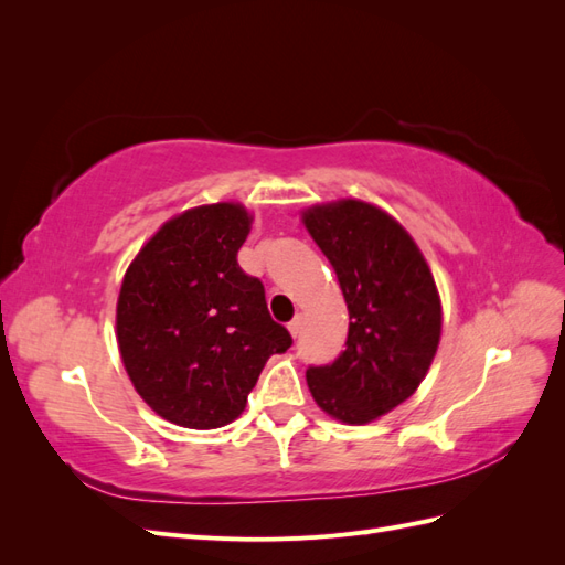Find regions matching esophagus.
<instances>
[{
	"label": "esophagus",
	"mask_w": 565,
	"mask_h": 565,
	"mask_svg": "<svg viewBox=\"0 0 565 565\" xmlns=\"http://www.w3.org/2000/svg\"><path fill=\"white\" fill-rule=\"evenodd\" d=\"M301 324H303V316H295V318H292V322L287 324L289 332H292V337H297V334L301 332Z\"/></svg>",
	"instance_id": "obj_1"
}]
</instances>
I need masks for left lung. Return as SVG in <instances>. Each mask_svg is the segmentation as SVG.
I'll return each instance as SVG.
<instances>
[{
    "instance_id": "left-lung-1",
    "label": "left lung",
    "mask_w": 565,
    "mask_h": 565,
    "mask_svg": "<svg viewBox=\"0 0 565 565\" xmlns=\"http://www.w3.org/2000/svg\"><path fill=\"white\" fill-rule=\"evenodd\" d=\"M303 226L332 264L349 309L347 349L306 370L311 396L339 422L367 424L407 401L440 341V297L409 233L374 204H316Z\"/></svg>"
}]
</instances>
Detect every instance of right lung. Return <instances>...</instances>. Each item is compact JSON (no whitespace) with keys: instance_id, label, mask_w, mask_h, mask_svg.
<instances>
[{"instance_id":"1","label":"right lung","mask_w":565,"mask_h":565,"mask_svg":"<svg viewBox=\"0 0 565 565\" xmlns=\"http://www.w3.org/2000/svg\"><path fill=\"white\" fill-rule=\"evenodd\" d=\"M249 226L237 202L169 218L119 289L117 344L129 380L160 417L185 429L241 417L268 358L292 347L268 313L262 280L237 264Z\"/></svg>"}]
</instances>
